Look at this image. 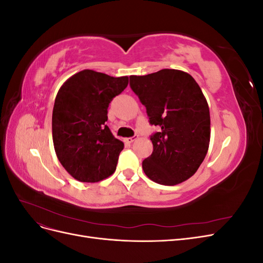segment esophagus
Instances as JSON below:
<instances>
[{"label": "esophagus", "mask_w": 263, "mask_h": 263, "mask_svg": "<svg viewBox=\"0 0 263 263\" xmlns=\"http://www.w3.org/2000/svg\"><path fill=\"white\" fill-rule=\"evenodd\" d=\"M136 139H137V136H134V137H128V138H126V139H125V141H126V142H128V144H132V142H133V141H135Z\"/></svg>", "instance_id": "34e87169"}]
</instances>
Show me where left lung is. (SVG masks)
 I'll return each instance as SVG.
<instances>
[{"mask_svg": "<svg viewBox=\"0 0 263 263\" xmlns=\"http://www.w3.org/2000/svg\"><path fill=\"white\" fill-rule=\"evenodd\" d=\"M129 85L145 105L154 151L142 161L146 176L162 185H176L200 168L208 154L211 116L200 85L184 71L162 69L147 76H130Z\"/></svg>", "mask_w": 263, "mask_h": 263, "instance_id": "left-lung-1", "label": "left lung"}]
</instances>
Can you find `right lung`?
Wrapping results in <instances>:
<instances>
[{
	"mask_svg": "<svg viewBox=\"0 0 263 263\" xmlns=\"http://www.w3.org/2000/svg\"><path fill=\"white\" fill-rule=\"evenodd\" d=\"M127 84L128 77L83 70L59 89L52 110L54 151L78 181L94 183L114 173L124 142L113 136L105 122L110 101Z\"/></svg>",
	"mask_w": 263,
	"mask_h": 263,
	"instance_id": "add662e5",
	"label": "right lung"
}]
</instances>
